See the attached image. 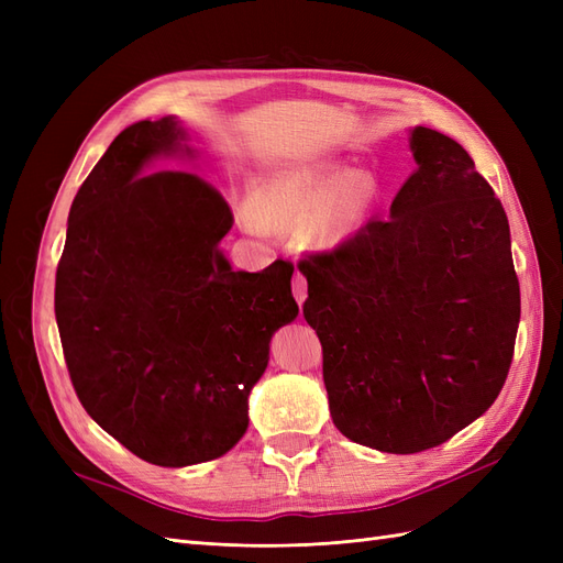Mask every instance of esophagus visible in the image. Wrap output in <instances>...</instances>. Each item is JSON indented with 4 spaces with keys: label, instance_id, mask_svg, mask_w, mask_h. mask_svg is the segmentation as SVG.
<instances>
[{
    "label": "esophagus",
    "instance_id": "esophagus-1",
    "mask_svg": "<svg viewBox=\"0 0 563 563\" xmlns=\"http://www.w3.org/2000/svg\"><path fill=\"white\" fill-rule=\"evenodd\" d=\"M294 296H296L298 305L302 308L305 298H308V279H305L300 272H296V277H294Z\"/></svg>",
    "mask_w": 563,
    "mask_h": 563
}]
</instances>
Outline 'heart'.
Returning <instances> with one entry per match:
<instances>
[{
	"instance_id": "1",
	"label": "heart",
	"mask_w": 563,
	"mask_h": 563,
	"mask_svg": "<svg viewBox=\"0 0 563 563\" xmlns=\"http://www.w3.org/2000/svg\"><path fill=\"white\" fill-rule=\"evenodd\" d=\"M371 199V185L340 166H288L253 192V218L263 228H300L329 209L333 230H347Z\"/></svg>"
}]
</instances>
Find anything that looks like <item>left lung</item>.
<instances>
[{
	"label": "left lung",
	"mask_w": 563,
	"mask_h": 563,
	"mask_svg": "<svg viewBox=\"0 0 563 563\" xmlns=\"http://www.w3.org/2000/svg\"><path fill=\"white\" fill-rule=\"evenodd\" d=\"M411 150L389 216L298 263L333 424L399 455L444 444L496 401L521 314L493 187L444 133L416 126Z\"/></svg>",
	"instance_id": "1"
}]
</instances>
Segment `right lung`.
<instances>
[{
    "label": "right lung",
    "mask_w": 563,
    "mask_h": 563,
    "mask_svg": "<svg viewBox=\"0 0 563 563\" xmlns=\"http://www.w3.org/2000/svg\"><path fill=\"white\" fill-rule=\"evenodd\" d=\"M176 117L117 135L67 216L56 321L87 413L145 463L220 457L249 428L269 338L294 321V263L234 272L220 253L232 209L187 168Z\"/></svg>",
    "instance_id": "right-lung-1"
}]
</instances>
